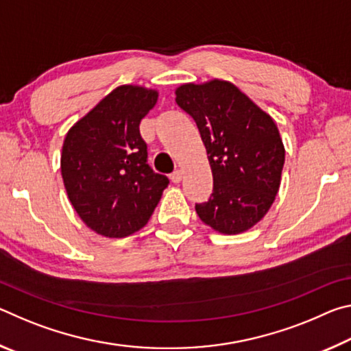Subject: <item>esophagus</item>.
Instances as JSON below:
<instances>
[{"label":"esophagus","mask_w":351,"mask_h":351,"mask_svg":"<svg viewBox=\"0 0 351 351\" xmlns=\"http://www.w3.org/2000/svg\"><path fill=\"white\" fill-rule=\"evenodd\" d=\"M170 180H171V182L180 184V182H181V180H182V170H175L173 173L170 175Z\"/></svg>","instance_id":"34e87169"}]
</instances>
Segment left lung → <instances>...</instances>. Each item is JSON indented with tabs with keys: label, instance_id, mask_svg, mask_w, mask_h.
<instances>
[{
	"label": "left lung",
	"instance_id": "obj_1",
	"mask_svg": "<svg viewBox=\"0 0 351 351\" xmlns=\"http://www.w3.org/2000/svg\"><path fill=\"white\" fill-rule=\"evenodd\" d=\"M175 96L197 122L213 176L209 201L195 210L219 234L246 232L280 189L285 147L274 119L228 80L184 83Z\"/></svg>",
	"mask_w": 351,
	"mask_h": 351
}]
</instances>
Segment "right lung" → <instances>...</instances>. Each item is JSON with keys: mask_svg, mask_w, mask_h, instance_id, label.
<instances>
[{"mask_svg": "<svg viewBox=\"0 0 351 351\" xmlns=\"http://www.w3.org/2000/svg\"><path fill=\"white\" fill-rule=\"evenodd\" d=\"M159 93L121 85L79 119L63 141L60 169L77 215L94 232L123 239L148 223L169 186L147 164L139 123Z\"/></svg>", "mask_w": 351, "mask_h": 351, "instance_id": "obj_1", "label": "right lung"}]
</instances>
